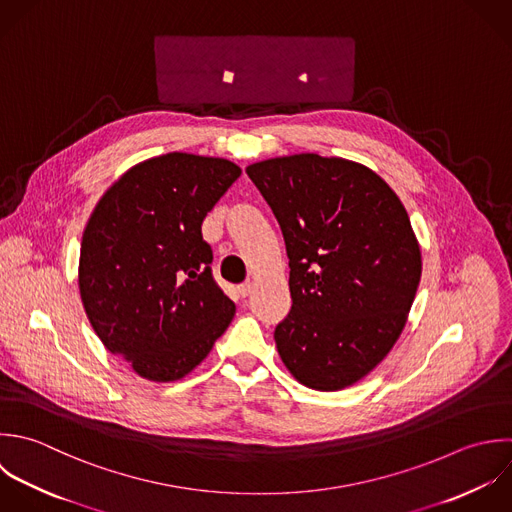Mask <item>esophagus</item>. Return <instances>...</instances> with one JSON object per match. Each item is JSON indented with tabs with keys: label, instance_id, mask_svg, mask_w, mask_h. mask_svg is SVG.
I'll list each match as a JSON object with an SVG mask.
<instances>
[{
	"label": "esophagus",
	"instance_id": "1",
	"mask_svg": "<svg viewBox=\"0 0 512 512\" xmlns=\"http://www.w3.org/2000/svg\"><path fill=\"white\" fill-rule=\"evenodd\" d=\"M251 291H253V283H251V281H245V283L239 285V295H241V297L251 295Z\"/></svg>",
	"mask_w": 512,
	"mask_h": 512
}]
</instances>
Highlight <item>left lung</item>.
Segmentation results:
<instances>
[{"instance_id":"8db88e82","label":"left lung","mask_w":512,"mask_h":512,"mask_svg":"<svg viewBox=\"0 0 512 512\" xmlns=\"http://www.w3.org/2000/svg\"><path fill=\"white\" fill-rule=\"evenodd\" d=\"M279 221L291 311L275 327L291 375L339 391L397 343L421 281V249L395 191L369 167L301 153L247 167Z\"/></svg>"}]
</instances>
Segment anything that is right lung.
<instances>
[{
	"instance_id": "1",
	"label": "right lung",
	"mask_w": 512,
	"mask_h": 512,
	"mask_svg": "<svg viewBox=\"0 0 512 512\" xmlns=\"http://www.w3.org/2000/svg\"><path fill=\"white\" fill-rule=\"evenodd\" d=\"M239 175L219 157H153L123 173L87 221L83 309L105 349L149 381L191 373L235 315L213 279L201 223Z\"/></svg>"
}]
</instances>
